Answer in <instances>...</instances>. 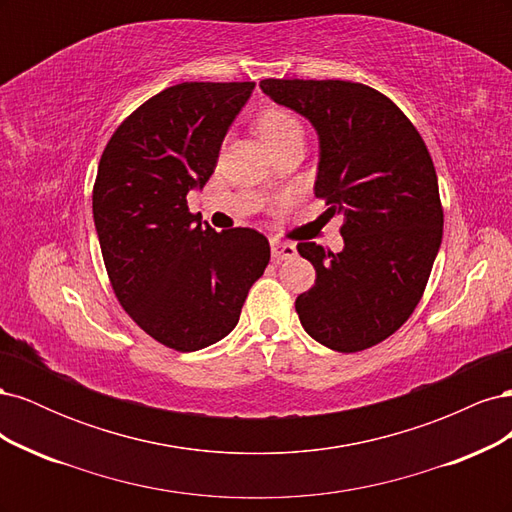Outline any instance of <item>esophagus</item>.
I'll return each instance as SVG.
<instances>
[{
  "label": "esophagus",
  "instance_id": "obj_1",
  "mask_svg": "<svg viewBox=\"0 0 512 512\" xmlns=\"http://www.w3.org/2000/svg\"><path fill=\"white\" fill-rule=\"evenodd\" d=\"M271 254H273V258L277 262H280V260H292L294 256H297V247H294V243L273 239L271 241Z\"/></svg>",
  "mask_w": 512,
  "mask_h": 512
}]
</instances>
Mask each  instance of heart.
Segmentation results:
<instances>
[{
	"mask_svg": "<svg viewBox=\"0 0 512 512\" xmlns=\"http://www.w3.org/2000/svg\"><path fill=\"white\" fill-rule=\"evenodd\" d=\"M256 130L269 147L284 141V138L292 134H303L299 119L280 106L265 108V111L256 117Z\"/></svg>",
	"mask_w": 512,
	"mask_h": 512,
	"instance_id": "b5f03b06",
	"label": "heart"
}]
</instances>
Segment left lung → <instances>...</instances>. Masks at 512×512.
Listing matches in <instances>:
<instances>
[{
  "instance_id": "obj_1",
  "label": "left lung",
  "mask_w": 512,
  "mask_h": 512,
  "mask_svg": "<svg viewBox=\"0 0 512 512\" xmlns=\"http://www.w3.org/2000/svg\"><path fill=\"white\" fill-rule=\"evenodd\" d=\"M260 89L314 126V194L329 218H344L342 252L297 245L316 269V284L294 301L303 329L337 352L376 346L414 312L442 243L429 151L397 104L367 85L265 79Z\"/></svg>"
}]
</instances>
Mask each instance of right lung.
I'll use <instances>...</instances> for the list:
<instances>
[{
	"label": "right lung",
	"instance_id": "right-lung-1",
	"mask_svg": "<svg viewBox=\"0 0 512 512\" xmlns=\"http://www.w3.org/2000/svg\"><path fill=\"white\" fill-rule=\"evenodd\" d=\"M256 83H181L160 91L108 141L94 222L121 307L156 342L194 352L237 327L271 247L254 228L215 232L188 209Z\"/></svg>",
	"mask_w": 512,
	"mask_h": 512
}]
</instances>
